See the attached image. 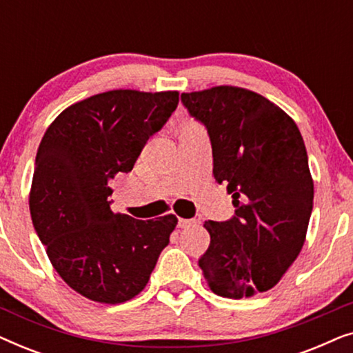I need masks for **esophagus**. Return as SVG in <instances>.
Here are the masks:
<instances>
[{
  "label": "esophagus",
  "instance_id": "1",
  "mask_svg": "<svg viewBox=\"0 0 353 353\" xmlns=\"http://www.w3.org/2000/svg\"><path fill=\"white\" fill-rule=\"evenodd\" d=\"M196 221L191 219H178V228H190V226L194 225Z\"/></svg>",
  "mask_w": 353,
  "mask_h": 353
}]
</instances>
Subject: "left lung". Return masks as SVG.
I'll return each instance as SVG.
<instances>
[{
    "mask_svg": "<svg viewBox=\"0 0 353 353\" xmlns=\"http://www.w3.org/2000/svg\"><path fill=\"white\" fill-rule=\"evenodd\" d=\"M181 103L205 127L215 181L236 209L230 220L204 223L210 245L202 274L223 297L268 291L301 252L313 209L302 134L278 105L244 88L183 93Z\"/></svg>",
    "mask_w": 353,
    "mask_h": 353,
    "instance_id": "obj_1",
    "label": "left lung"
}]
</instances>
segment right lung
<instances>
[{
    "label": "right lung",
    "instance_id": "1",
    "mask_svg": "<svg viewBox=\"0 0 353 353\" xmlns=\"http://www.w3.org/2000/svg\"><path fill=\"white\" fill-rule=\"evenodd\" d=\"M176 105V91H108L67 108L41 139L30 191L33 228L59 276L86 299H133L170 243L175 215L114 214L109 183L132 172Z\"/></svg>",
    "mask_w": 353,
    "mask_h": 353
}]
</instances>
